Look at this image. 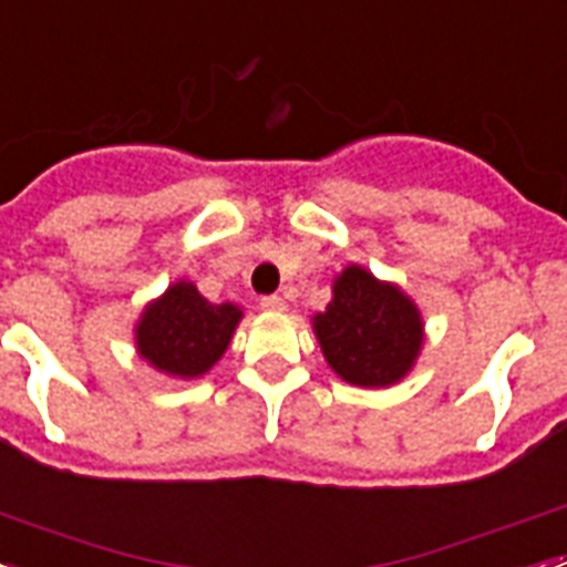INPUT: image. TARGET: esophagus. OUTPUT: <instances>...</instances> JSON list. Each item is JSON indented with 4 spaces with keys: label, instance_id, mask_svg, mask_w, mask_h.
Segmentation results:
<instances>
[{
    "label": "esophagus",
    "instance_id": "obj_1",
    "mask_svg": "<svg viewBox=\"0 0 567 567\" xmlns=\"http://www.w3.org/2000/svg\"><path fill=\"white\" fill-rule=\"evenodd\" d=\"M260 307H264L266 312H284L287 310V301H284L280 295H266V298H260Z\"/></svg>",
    "mask_w": 567,
    "mask_h": 567
}]
</instances>
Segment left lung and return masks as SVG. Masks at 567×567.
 <instances>
[{
    "mask_svg": "<svg viewBox=\"0 0 567 567\" xmlns=\"http://www.w3.org/2000/svg\"><path fill=\"white\" fill-rule=\"evenodd\" d=\"M327 364L357 388H391L409 377L425 341L423 312L400 284L359 264L333 278V298L310 318Z\"/></svg>",
    "mask_w": 567,
    "mask_h": 567,
    "instance_id": "1",
    "label": "left lung"
}]
</instances>
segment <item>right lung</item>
Here are the masks:
<instances>
[{"mask_svg":"<svg viewBox=\"0 0 567 567\" xmlns=\"http://www.w3.org/2000/svg\"><path fill=\"white\" fill-rule=\"evenodd\" d=\"M243 307L210 303L194 280H176L135 321V353L173 379H199L223 359Z\"/></svg>","mask_w":567,"mask_h":567,"instance_id":"add662e5","label":"right lung"}]
</instances>
